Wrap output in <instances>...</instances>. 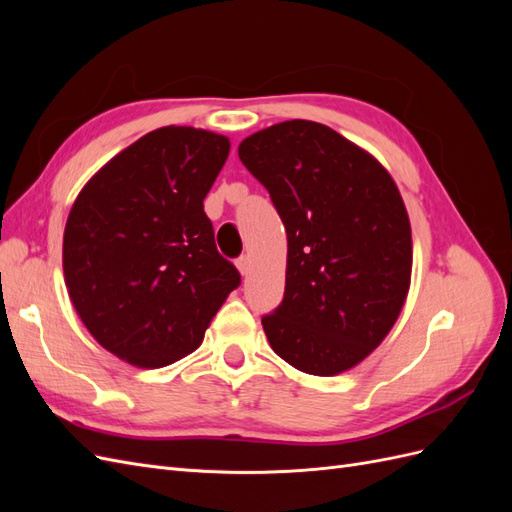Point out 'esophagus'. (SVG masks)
<instances>
[{
    "mask_svg": "<svg viewBox=\"0 0 512 512\" xmlns=\"http://www.w3.org/2000/svg\"><path fill=\"white\" fill-rule=\"evenodd\" d=\"M237 269H239V273L245 277L247 273H250L252 271V262H250V258H247V256H241L239 260H237Z\"/></svg>",
    "mask_w": 512,
    "mask_h": 512,
    "instance_id": "34e87169",
    "label": "esophagus"
}]
</instances>
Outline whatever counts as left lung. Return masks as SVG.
Instances as JSON below:
<instances>
[{
  "instance_id": "8db88e82",
  "label": "left lung",
  "mask_w": 512,
  "mask_h": 512,
  "mask_svg": "<svg viewBox=\"0 0 512 512\" xmlns=\"http://www.w3.org/2000/svg\"><path fill=\"white\" fill-rule=\"evenodd\" d=\"M245 168L286 226V290L262 329L277 356L337 376L397 322L412 277V228L393 177L369 151L316 121L247 136Z\"/></svg>"
}]
</instances>
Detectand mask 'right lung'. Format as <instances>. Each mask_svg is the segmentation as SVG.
I'll use <instances>...</instances> for the list:
<instances>
[{"label": "right lung", "instance_id": "right-lung-1", "mask_svg": "<svg viewBox=\"0 0 512 512\" xmlns=\"http://www.w3.org/2000/svg\"><path fill=\"white\" fill-rule=\"evenodd\" d=\"M228 136L166 126L91 177L64 230V277L96 342L158 369L203 344L239 271L220 256L203 200L228 158Z\"/></svg>", "mask_w": 512, "mask_h": 512}]
</instances>
